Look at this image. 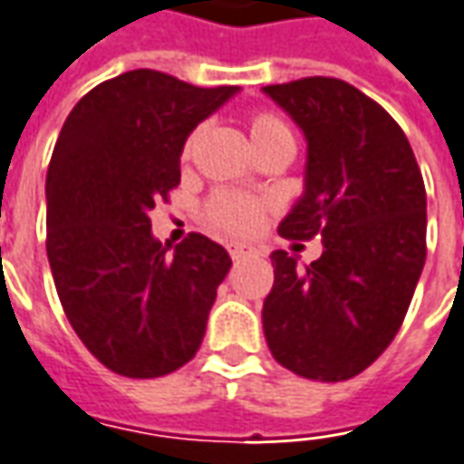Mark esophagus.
Returning <instances> with one entry per match:
<instances>
[{"label": "esophagus", "instance_id": "obj_1", "mask_svg": "<svg viewBox=\"0 0 464 464\" xmlns=\"http://www.w3.org/2000/svg\"><path fill=\"white\" fill-rule=\"evenodd\" d=\"M228 254H231L233 261H244L248 256H256V248L248 244H231L228 246Z\"/></svg>", "mask_w": 464, "mask_h": 464}]
</instances>
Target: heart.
Masks as SVG:
<instances>
[{
    "instance_id": "heart-1",
    "label": "heart",
    "mask_w": 464,
    "mask_h": 464,
    "mask_svg": "<svg viewBox=\"0 0 464 464\" xmlns=\"http://www.w3.org/2000/svg\"><path fill=\"white\" fill-rule=\"evenodd\" d=\"M248 134H251V141H254L256 152L264 150V147H269V144H276V141H292V134H289L285 121L269 111H258L248 116ZM198 140H200V131H192L190 137L185 140V144H182V160H190ZM203 216H206L208 226L216 228L218 233H226V236H251L264 223L266 203L258 200V198H251V195L223 190L208 198Z\"/></svg>"
}]
</instances>
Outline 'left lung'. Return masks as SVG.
<instances>
[{"instance_id":"left-lung-1","label":"left lung","mask_w":464,"mask_h":464,"mask_svg":"<svg viewBox=\"0 0 464 464\" xmlns=\"http://www.w3.org/2000/svg\"><path fill=\"white\" fill-rule=\"evenodd\" d=\"M307 140L304 195L285 238H323L299 269L274 251L264 335L276 363L312 381H348L396 338L427 258V190L391 113L340 78L266 86Z\"/></svg>"}]
</instances>
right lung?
I'll list each match as a JSON object with an SVG mask.
<instances>
[{
	"mask_svg": "<svg viewBox=\"0 0 464 464\" xmlns=\"http://www.w3.org/2000/svg\"><path fill=\"white\" fill-rule=\"evenodd\" d=\"M238 88L140 68L68 113L47 167V261L75 335L109 371L160 378L195 358L228 251L190 233L175 254L150 210L179 185L190 131Z\"/></svg>",
	"mask_w": 464,
	"mask_h": 464,
	"instance_id": "right-lung-1",
	"label": "right lung"
}]
</instances>
